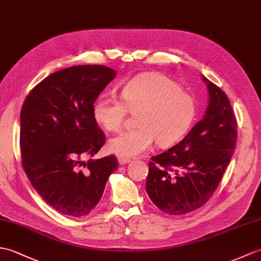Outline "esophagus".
Returning <instances> with one entry per match:
<instances>
[{
  "mask_svg": "<svg viewBox=\"0 0 261 261\" xmlns=\"http://www.w3.org/2000/svg\"><path fill=\"white\" fill-rule=\"evenodd\" d=\"M118 161L120 165H125V163H129L131 161V159L129 158H124V156H119L118 158Z\"/></svg>",
  "mask_w": 261,
  "mask_h": 261,
  "instance_id": "obj_1",
  "label": "esophagus"
}]
</instances>
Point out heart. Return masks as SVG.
<instances>
[{
    "instance_id": "1",
    "label": "heart",
    "mask_w": 261,
    "mask_h": 261,
    "mask_svg": "<svg viewBox=\"0 0 261 261\" xmlns=\"http://www.w3.org/2000/svg\"><path fill=\"white\" fill-rule=\"evenodd\" d=\"M121 98L101 94L93 102L92 114L102 128L118 131L128 112H137L138 125L109 141L112 152L124 158L142 154L154 140L162 148L179 142L197 116L195 98L162 74L149 73L131 79L122 87Z\"/></svg>"
}]
</instances>
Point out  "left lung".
Wrapping results in <instances>:
<instances>
[{"label": "left lung", "instance_id": "obj_1", "mask_svg": "<svg viewBox=\"0 0 261 261\" xmlns=\"http://www.w3.org/2000/svg\"><path fill=\"white\" fill-rule=\"evenodd\" d=\"M209 106L182 141L151 156L145 190L163 213L185 215L208 201L219 186L237 142V119L227 94L203 76Z\"/></svg>", "mask_w": 261, "mask_h": 261}]
</instances>
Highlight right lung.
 <instances>
[{"mask_svg":"<svg viewBox=\"0 0 261 261\" xmlns=\"http://www.w3.org/2000/svg\"><path fill=\"white\" fill-rule=\"evenodd\" d=\"M114 76L105 65H74L46 76L23 102L22 167L41 198L63 215H88L118 168L113 154L83 160L106 142L92 106Z\"/></svg>","mask_w":261,"mask_h":261,"instance_id":"right-lung-1","label":"right lung"}]
</instances>
